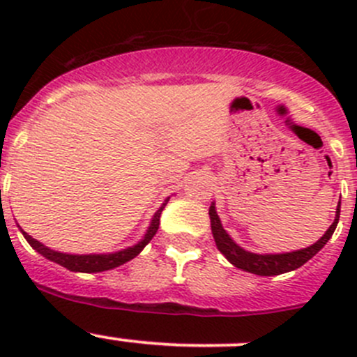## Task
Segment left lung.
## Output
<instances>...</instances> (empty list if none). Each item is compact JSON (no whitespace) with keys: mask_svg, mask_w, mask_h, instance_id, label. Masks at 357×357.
Masks as SVG:
<instances>
[{"mask_svg":"<svg viewBox=\"0 0 357 357\" xmlns=\"http://www.w3.org/2000/svg\"><path fill=\"white\" fill-rule=\"evenodd\" d=\"M208 215H211V228L212 235H214L215 245H218L219 252H221L233 266H236V268L243 269V271L247 273H254V275L259 276H275L301 268L302 264H305L309 259L314 257V255L326 245V242L332 238L335 228H337L338 225L340 204L337 205V214H335V221L332 222V226L326 229L325 235H323L314 245L301 248V250L295 252H287V254H254V252L243 250L242 247L236 245V243L233 242L231 236H229L228 233H226V229L222 228L221 219H219L218 212H215L214 204L208 208Z\"/></svg>","mask_w":357,"mask_h":357,"instance_id":"obj_1","label":"left lung"}]
</instances>
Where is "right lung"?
<instances>
[{
    "label": "right lung",
    "mask_w": 357,
    "mask_h": 357,
    "mask_svg": "<svg viewBox=\"0 0 357 357\" xmlns=\"http://www.w3.org/2000/svg\"><path fill=\"white\" fill-rule=\"evenodd\" d=\"M169 200V199H167ZM167 200L162 204V207L155 212V215L152 218V222H150L149 229H146V235L143 236L142 242H138L136 245L124 248V250L114 252V254H86V255H74V254H63V252H55L52 248L45 247L41 242H38L36 238H32L31 235L22 231L24 238L27 240L29 245L39 252L43 257H46L48 261L56 262V264L63 266L67 268L68 271H77V273H100V271H107V269H114L117 266H122L124 262L131 261L135 259L139 252L145 248V245H149L150 240L155 236L158 225H160V214L164 211L165 204Z\"/></svg>",
    "instance_id": "right-lung-1"
}]
</instances>
